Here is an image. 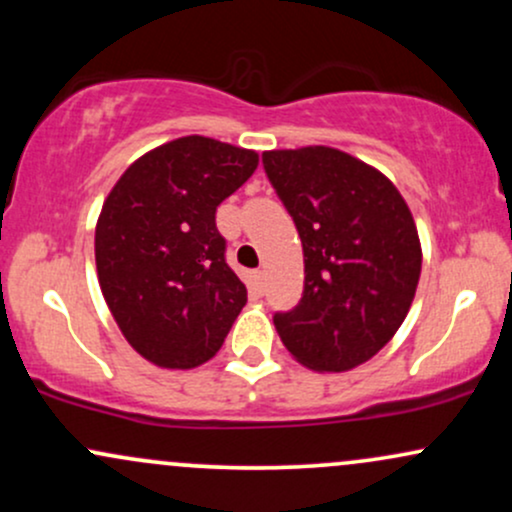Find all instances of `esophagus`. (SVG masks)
<instances>
[{
	"label": "esophagus",
	"mask_w": 512,
	"mask_h": 512,
	"mask_svg": "<svg viewBox=\"0 0 512 512\" xmlns=\"http://www.w3.org/2000/svg\"><path fill=\"white\" fill-rule=\"evenodd\" d=\"M250 281H252V286H255V291L260 293L264 289V272H262V269H255V272L250 274Z\"/></svg>",
	"instance_id": "34e87169"
}]
</instances>
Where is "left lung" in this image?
<instances>
[{"label": "left lung", "mask_w": 512, "mask_h": 512, "mask_svg": "<svg viewBox=\"0 0 512 512\" xmlns=\"http://www.w3.org/2000/svg\"><path fill=\"white\" fill-rule=\"evenodd\" d=\"M303 243V298L274 327L298 363L344 373L378 354L421 276L414 216L387 175L332 146L262 154Z\"/></svg>", "instance_id": "8db88e82"}]
</instances>
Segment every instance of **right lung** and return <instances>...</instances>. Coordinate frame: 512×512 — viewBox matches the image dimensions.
I'll return each mask as SVG.
<instances>
[{
	"instance_id": "1",
	"label": "right lung",
	"mask_w": 512,
	"mask_h": 512,
	"mask_svg": "<svg viewBox=\"0 0 512 512\" xmlns=\"http://www.w3.org/2000/svg\"><path fill=\"white\" fill-rule=\"evenodd\" d=\"M257 163V151L190 134L139 156L105 197L98 284L122 337L158 368L214 358L248 303L223 257L216 207Z\"/></svg>"
}]
</instances>
